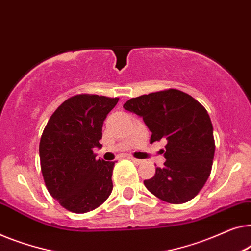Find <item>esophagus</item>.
Segmentation results:
<instances>
[{
    "label": "esophagus",
    "mask_w": 251,
    "mask_h": 251,
    "mask_svg": "<svg viewBox=\"0 0 251 251\" xmlns=\"http://www.w3.org/2000/svg\"><path fill=\"white\" fill-rule=\"evenodd\" d=\"M131 161L136 165H140V164H143V163H144V161H141V159H137V158H131Z\"/></svg>",
    "instance_id": "34e87169"
}]
</instances>
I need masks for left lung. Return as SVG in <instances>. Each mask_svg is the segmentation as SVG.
Returning a JSON list of instances; mask_svg holds the SVG:
<instances>
[{
	"label": "left lung",
	"instance_id": "8db88e82",
	"mask_svg": "<svg viewBox=\"0 0 251 251\" xmlns=\"http://www.w3.org/2000/svg\"><path fill=\"white\" fill-rule=\"evenodd\" d=\"M126 111L143 118L151 130V143L165 140L164 168L144 184L170 204L191 201L205 186L212 171L215 141L206 108L177 89L151 93L129 100Z\"/></svg>",
	"mask_w": 251,
	"mask_h": 251
}]
</instances>
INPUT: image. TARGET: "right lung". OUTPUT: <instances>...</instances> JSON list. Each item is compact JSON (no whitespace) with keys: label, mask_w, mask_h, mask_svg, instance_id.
Here are the masks:
<instances>
[{"label":"right lung","mask_w":251,"mask_h":251,"mask_svg":"<svg viewBox=\"0 0 251 251\" xmlns=\"http://www.w3.org/2000/svg\"><path fill=\"white\" fill-rule=\"evenodd\" d=\"M118 97L72 96L50 118L39 143L46 188L60 205L82 214L97 208L111 195L114 162L96 159L104 120Z\"/></svg>","instance_id":"add662e5"}]
</instances>
